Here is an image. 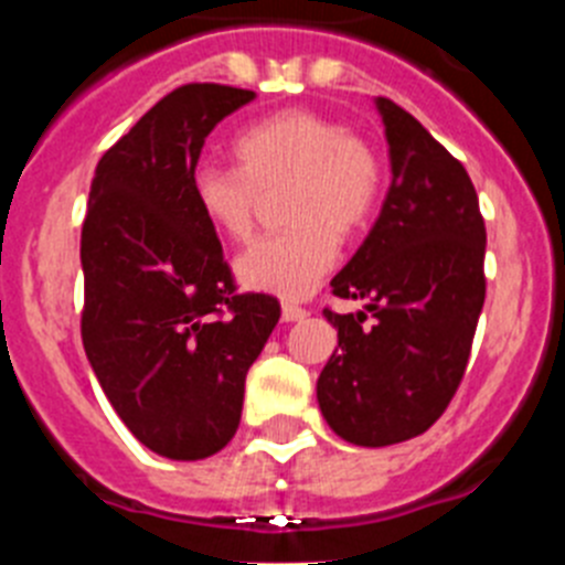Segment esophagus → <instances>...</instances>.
<instances>
[{"label":"esophagus","mask_w":565,"mask_h":565,"mask_svg":"<svg viewBox=\"0 0 565 565\" xmlns=\"http://www.w3.org/2000/svg\"><path fill=\"white\" fill-rule=\"evenodd\" d=\"M306 317H308L306 308L294 306V302H286V306H282V322H302Z\"/></svg>","instance_id":"34e87169"}]
</instances>
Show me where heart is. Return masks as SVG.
Wrapping results in <instances>:
<instances>
[{
  "mask_svg": "<svg viewBox=\"0 0 565 565\" xmlns=\"http://www.w3.org/2000/svg\"><path fill=\"white\" fill-rule=\"evenodd\" d=\"M239 167L201 163L192 194L209 226L228 239L252 237L263 192L286 183L282 212L294 226L268 234L234 263L239 282L277 297H306L331 271L339 237L376 212L382 163L373 147L311 109H279L234 138Z\"/></svg>",
  "mask_w": 565,
  "mask_h": 565,
  "instance_id": "b5f03b06",
  "label": "heart"
}]
</instances>
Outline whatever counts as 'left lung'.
<instances>
[{"mask_svg": "<svg viewBox=\"0 0 565 565\" xmlns=\"http://www.w3.org/2000/svg\"><path fill=\"white\" fill-rule=\"evenodd\" d=\"M376 109L391 189L371 234L331 279L337 297L364 308H326L339 348L317 379L328 427L359 447L407 441L438 422L467 371L487 294V228L467 169L391 98H376Z\"/></svg>", "mask_w": 565, "mask_h": 565, "instance_id": "8db88e82", "label": "left lung"}]
</instances>
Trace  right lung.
I'll return each instance as SVG.
<instances>
[{"label": "right lung", "mask_w": 565, "mask_h": 565, "mask_svg": "<svg viewBox=\"0 0 565 565\" xmlns=\"http://www.w3.org/2000/svg\"><path fill=\"white\" fill-rule=\"evenodd\" d=\"M252 89L183 84L109 147L82 228V342L143 447L201 461L237 433L246 373L279 319L268 294H237L192 174L217 124Z\"/></svg>", "instance_id": "right-lung-1"}]
</instances>
